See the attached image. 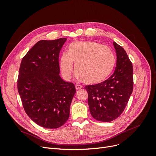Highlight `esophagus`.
I'll return each instance as SVG.
<instances>
[{
  "label": "esophagus",
  "mask_w": 156,
  "mask_h": 156,
  "mask_svg": "<svg viewBox=\"0 0 156 156\" xmlns=\"http://www.w3.org/2000/svg\"><path fill=\"white\" fill-rule=\"evenodd\" d=\"M82 88H83L82 86H80V85H79V84H76V85H75V88H76L77 90H79Z\"/></svg>",
  "instance_id": "esophagus-1"
}]
</instances>
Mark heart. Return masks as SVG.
<instances>
[{"label": "heart", "instance_id": "1", "mask_svg": "<svg viewBox=\"0 0 156 156\" xmlns=\"http://www.w3.org/2000/svg\"><path fill=\"white\" fill-rule=\"evenodd\" d=\"M73 63L77 77L88 84H96L105 80L115 66L112 51L94 41L73 42L60 58L61 73L66 79L72 77Z\"/></svg>", "mask_w": 156, "mask_h": 156}]
</instances>
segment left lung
I'll list each match as a JSON object with an SVG mask.
<instances>
[{
	"label": "left lung",
	"instance_id": "obj_1",
	"mask_svg": "<svg viewBox=\"0 0 156 156\" xmlns=\"http://www.w3.org/2000/svg\"><path fill=\"white\" fill-rule=\"evenodd\" d=\"M113 45L117 57L114 73L103 82L84 87L91 115L105 122L121 115L133 89V65L124 48L116 42Z\"/></svg>",
	"mask_w": 156,
	"mask_h": 156
}]
</instances>
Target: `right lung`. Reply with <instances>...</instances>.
<instances>
[{
    "mask_svg": "<svg viewBox=\"0 0 156 156\" xmlns=\"http://www.w3.org/2000/svg\"><path fill=\"white\" fill-rule=\"evenodd\" d=\"M66 38L40 40L23 58L17 90L27 115L45 128L56 129L68 120L76 92L73 83L61 79L59 53Z\"/></svg>",
    "mask_w": 156,
    "mask_h": 156,
    "instance_id": "obj_1",
    "label": "right lung"
}]
</instances>
